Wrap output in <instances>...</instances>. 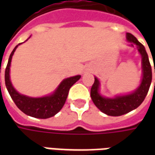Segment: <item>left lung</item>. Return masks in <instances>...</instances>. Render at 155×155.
<instances>
[{"label": "left lung", "mask_w": 155, "mask_h": 155, "mask_svg": "<svg viewBox=\"0 0 155 155\" xmlns=\"http://www.w3.org/2000/svg\"><path fill=\"white\" fill-rule=\"evenodd\" d=\"M126 40L130 43V46L136 45L141 55L142 79L140 85L130 94L114 95L112 98L105 97L100 93L101 82L97 77H94V82L91 90V97L95 106L110 116H120L139 107L146 97L152 81V69L144 46L130 33H126Z\"/></svg>", "instance_id": "left-lung-1"}]
</instances>
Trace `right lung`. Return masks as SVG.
<instances>
[{"mask_svg": "<svg viewBox=\"0 0 155 155\" xmlns=\"http://www.w3.org/2000/svg\"><path fill=\"white\" fill-rule=\"evenodd\" d=\"M21 44L22 43H20L14 48V50L12 51V54H10L9 57L8 63L5 71V82L6 89L13 101L16 104V106L23 113H25L29 116L38 118V119L51 118L57 114L64 106L70 89L76 81L81 79V75L78 74L64 79L61 81V84L58 85V87L55 89V91L53 93L43 97H30L19 93L12 85L11 76H10V68H11L12 56L15 53L16 48Z\"/></svg>", "mask_w": 155, "mask_h": 155, "instance_id": "1", "label": "right lung"}]
</instances>
